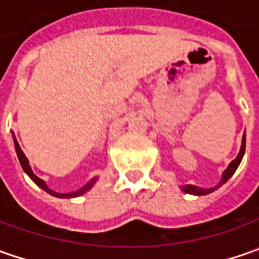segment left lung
Returning a JSON list of instances; mask_svg holds the SVG:
<instances>
[{
  "label": "left lung",
  "mask_w": 259,
  "mask_h": 259,
  "mask_svg": "<svg viewBox=\"0 0 259 259\" xmlns=\"http://www.w3.org/2000/svg\"><path fill=\"white\" fill-rule=\"evenodd\" d=\"M245 143H246V140H245V133L242 135V143H241V150H239V153L236 155V158L232 160L229 165L226 167V170H225L224 173H222V177H221V182L216 184L214 187H210V189H203V187H197V186H193V184H184V186H180V189H182V192L184 193H189V194H194V196H203V194H209L214 192V190H218L222 184H225L231 177H232V174L236 171V168H238V165L241 164V161H242V157L245 154Z\"/></svg>",
  "instance_id": "left-lung-1"
}]
</instances>
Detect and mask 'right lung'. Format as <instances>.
Masks as SVG:
<instances>
[{"instance_id":"right-lung-1","label":"right lung","mask_w":259,"mask_h":259,"mask_svg":"<svg viewBox=\"0 0 259 259\" xmlns=\"http://www.w3.org/2000/svg\"><path fill=\"white\" fill-rule=\"evenodd\" d=\"M13 141H14V147H15V153H17V157H18V160H20V164L23 167V170H24V173L34 182L40 189H43L45 192H47L49 194H52V196H55V197H60V199H72V197H77V196H82V194H85L86 192H89L92 187H94V184L96 183V180H98V177H94L92 180H89L85 186H82L79 190H76V192H70V193H57L55 190H52L47 184H46L45 180H41L40 177H37L34 173H33V170H31V165L28 163V160H27V157L23 153V150H21V147L18 144V141H17V138H15L14 133H13Z\"/></svg>"}]
</instances>
